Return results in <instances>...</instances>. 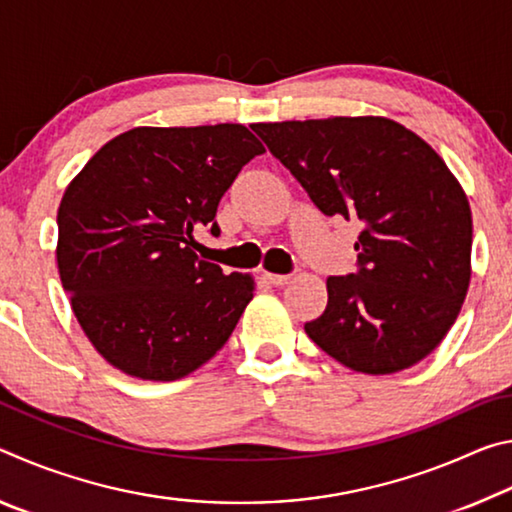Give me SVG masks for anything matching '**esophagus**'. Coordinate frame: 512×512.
<instances>
[{
	"mask_svg": "<svg viewBox=\"0 0 512 512\" xmlns=\"http://www.w3.org/2000/svg\"><path fill=\"white\" fill-rule=\"evenodd\" d=\"M264 277L271 284H275V287H284L291 280V275H277V273H264Z\"/></svg>",
	"mask_w": 512,
	"mask_h": 512,
	"instance_id": "34e87169",
	"label": "esophagus"
}]
</instances>
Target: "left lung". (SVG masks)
Returning a JSON list of instances; mask_svg holds the SVG:
<instances>
[{
  "label": "left lung",
  "instance_id": "obj_1",
  "mask_svg": "<svg viewBox=\"0 0 512 512\" xmlns=\"http://www.w3.org/2000/svg\"><path fill=\"white\" fill-rule=\"evenodd\" d=\"M320 212L361 223L357 271L327 277L305 332L366 375H391L438 348L470 287L472 212L443 158L397 121L329 117L255 124Z\"/></svg>",
  "mask_w": 512,
  "mask_h": 512
}]
</instances>
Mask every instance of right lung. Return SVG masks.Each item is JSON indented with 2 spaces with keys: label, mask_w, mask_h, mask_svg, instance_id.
<instances>
[{
  "label": "right lung",
  "mask_w": 512,
  "mask_h": 512,
  "mask_svg": "<svg viewBox=\"0 0 512 512\" xmlns=\"http://www.w3.org/2000/svg\"><path fill=\"white\" fill-rule=\"evenodd\" d=\"M259 153L241 124L133 128L65 189L60 282L85 336L121 372L180 379L230 339L253 280L198 259L194 232L221 235V196Z\"/></svg>",
  "instance_id": "obj_1"
}]
</instances>
